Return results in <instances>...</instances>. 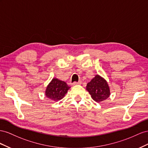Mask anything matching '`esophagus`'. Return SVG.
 Wrapping results in <instances>:
<instances>
[{"label": "esophagus", "mask_w": 148, "mask_h": 148, "mask_svg": "<svg viewBox=\"0 0 148 148\" xmlns=\"http://www.w3.org/2000/svg\"><path fill=\"white\" fill-rule=\"evenodd\" d=\"M82 84V81H79L77 82H74V83H73V86H76V85H80V84Z\"/></svg>", "instance_id": "esophagus-1"}]
</instances>
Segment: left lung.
I'll use <instances>...</instances> for the list:
<instances>
[{
  "label": "left lung",
  "mask_w": 148,
  "mask_h": 148,
  "mask_svg": "<svg viewBox=\"0 0 148 148\" xmlns=\"http://www.w3.org/2000/svg\"><path fill=\"white\" fill-rule=\"evenodd\" d=\"M86 90L91 95L92 99L97 103L107 99L110 95L108 82L99 75H96L87 84Z\"/></svg>",
  "instance_id": "obj_1"
}]
</instances>
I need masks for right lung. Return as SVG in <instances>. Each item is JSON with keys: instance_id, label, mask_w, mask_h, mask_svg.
Instances as JSON below:
<instances>
[{"instance_id": "obj_1", "label": "right lung", "mask_w": 148, "mask_h": 148, "mask_svg": "<svg viewBox=\"0 0 148 148\" xmlns=\"http://www.w3.org/2000/svg\"><path fill=\"white\" fill-rule=\"evenodd\" d=\"M69 88L64 81L53 78L46 87L45 95L49 99L58 102L64 97Z\"/></svg>"}]
</instances>
